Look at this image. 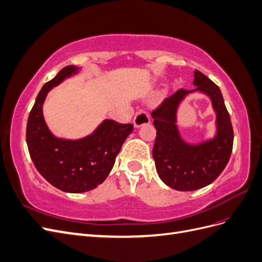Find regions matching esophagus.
<instances>
[{
    "label": "esophagus",
    "instance_id": "esophagus-1",
    "mask_svg": "<svg viewBox=\"0 0 262 262\" xmlns=\"http://www.w3.org/2000/svg\"><path fill=\"white\" fill-rule=\"evenodd\" d=\"M150 122V118L149 115L145 112H140L136 115L133 119V124L136 128H139V126L143 125V124H148Z\"/></svg>",
    "mask_w": 262,
    "mask_h": 262
}]
</instances>
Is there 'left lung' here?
<instances>
[{"instance_id": "8db88e82", "label": "left lung", "mask_w": 262, "mask_h": 262, "mask_svg": "<svg viewBox=\"0 0 262 262\" xmlns=\"http://www.w3.org/2000/svg\"><path fill=\"white\" fill-rule=\"evenodd\" d=\"M193 84L196 86L194 90H179L150 114L156 129L153 157L158 176L179 191H192L210 185L226 167L233 149V125L219 86L198 70L194 71ZM195 90L210 96L217 113L218 133L213 140L189 146L179 136L176 112L185 95Z\"/></svg>"}]
</instances>
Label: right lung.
<instances>
[{
    "mask_svg": "<svg viewBox=\"0 0 262 262\" xmlns=\"http://www.w3.org/2000/svg\"><path fill=\"white\" fill-rule=\"evenodd\" d=\"M74 66L63 68L39 92L30 110L26 141L35 167L52 186L71 193L86 192L102 184L112 171L116 157L133 124L105 120L92 136L81 140L53 137L42 116V104L53 86L75 73Z\"/></svg>",
    "mask_w": 262,
    "mask_h": 262,
    "instance_id": "obj_1",
    "label": "right lung"
}]
</instances>
